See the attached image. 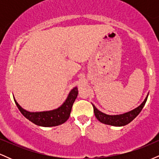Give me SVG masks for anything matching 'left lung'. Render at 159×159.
Instances as JSON below:
<instances>
[{
	"mask_svg": "<svg viewBox=\"0 0 159 159\" xmlns=\"http://www.w3.org/2000/svg\"><path fill=\"white\" fill-rule=\"evenodd\" d=\"M148 95H147L143 102L140 104L138 107L134 108V110L125 113V114L119 115H108L105 114V113H102V111L98 110L96 106L92 104L93 107L95 116L97 118L98 121L104 124L114 125V126H123V125H127L130 122H132L140 114L143 106L145 105L146 102H147V98H148Z\"/></svg>",
	"mask_w": 159,
	"mask_h": 159,
	"instance_id": "left-lung-1",
	"label": "left lung"
}]
</instances>
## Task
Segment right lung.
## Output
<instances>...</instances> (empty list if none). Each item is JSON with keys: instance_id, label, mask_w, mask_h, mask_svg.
<instances>
[{"instance_id": "obj_1", "label": "right lung", "mask_w": 159, "mask_h": 159, "mask_svg": "<svg viewBox=\"0 0 159 159\" xmlns=\"http://www.w3.org/2000/svg\"><path fill=\"white\" fill-rule=\"evenodd\" d=\"M78 94V87H75L69 92L66 99L59 107L52 111H41V112H30L22 108L19 103L15 102L18 108L24 116L33 123L43 127H52L64 123L70 116L72 105L75 101Z\"/></svg>"}]
</instances>
